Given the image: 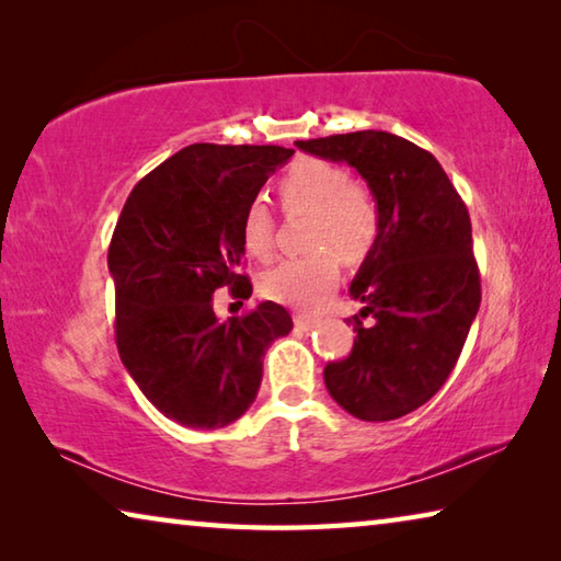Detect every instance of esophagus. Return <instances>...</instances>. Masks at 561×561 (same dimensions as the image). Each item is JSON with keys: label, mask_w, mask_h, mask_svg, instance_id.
Here are the masks:
<instances>
[{"label": "esophagus", "mask_w": 561, "mask_h": 561, "mask_svg": "<svg viewBox=\"0 0 561 561\" xmlns=\"http://www.w3.org/2000/svg\"><path fill=\"white\" fill-rule=\"evenodd\" d=\"M294 324H297V329H301V331H309V329H314L319 324V319L307 317V314H297V317H294Z\"/></svg>", "instance_id": "esophagus-1"}]
</instances>
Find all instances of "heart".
<instances>
[{
    "mask_svg": "<svg viewBox=\"0 0 561 561\" xmlns=\"http://www.w3.org/2000/svg\"><path fill=\"white\" fill-rule=\"evenodd\" d=\"M287 213H309V254L287 260L264 274L260 289L267 299L294 309H317L339 284V260L360 262L371 250L381 215L371 190L348 183L346 173L324 160H299L279 180ZM240 237L244 250L267 260L274 250V220L262 197L247 203Z\"/></svg>",
    "mask_w": 561,
    "mask_h": 561,
    "instance_id": "heart-1",
    "label": "heart"
}]
</instances>
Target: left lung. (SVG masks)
Wrapping results in <instances>:
<instances>
[{
    "mask_svg": "<svg viewBox=\"0 0 561 561\" xmlns=\"http://www.w3.org/2000/svg\"><path fill=\"white\" fill-rule=\"evenodd\" d=\"M294 146L351 165L376 197L381 227L348 287L364 304L346 319L354 348L327 364L324 383L358 421H396L440 391L478 317L468 207L438 160L393 133L356 130Z\"/></svg>",
    "mask_w": 561,
    "mask_h": 561,
    "instance_id": "left-lung-1",
    "label": "left lung"
}]
</instances>
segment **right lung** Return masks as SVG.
I'll return each mask as SVG.
<instances>
[{"label":"right lung","mask_w":561,"mask_h":561,"mask_svg":"<svg viewBox=\"0 0 561 561\" xmlns=\"http://www.w3.org/2000/svg\"><path fill=\"white\" fill-rule=\"evenodd\" d=\"M294 150L195 144L133 187L108 247L123 366L160 413L185 428H225L257 398L262 358L291 331L289 311L260 301L220 321V287L250 299L240 220Z\"/></svg>","instance_id":"1"}]
</instances>
